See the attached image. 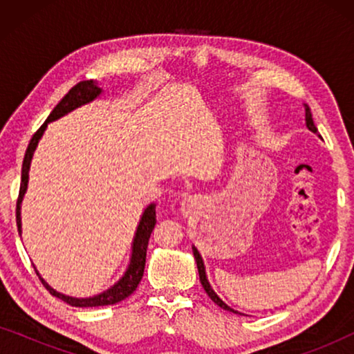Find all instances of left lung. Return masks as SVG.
<instances>
[{
    "label": "left lung",
    "mask_w": 354,
    "mask_h": 354,
    "mask_svg": "<svg viewBox=\"0 0 354 354\" xmlns=\"http://www.w3.org/2000/svg\"><path fill=\"white\" fill-rule=\"evenodd\" d=\"M304 113H306V125H308V129L311 130V132H314V133H317V129H316V125H314V120H313V114H311V109H309V106H306L304 104ZM193 254H195V259H196V266H198V274H200V282H201V285H203V288L206 290V293H207V297H209L212 301H214L217 306H221L222 309H227V311H232V308H229L227 306V304L222 301V299L217 297V295L214 293V290L211 288V285H209V282H207V279H206V272H205V264H203V259H201V256H200V253H198V250L195 248V246H193Z\"/></svg>",
    "instance_id": "left-lung-1"
}]
</instances>
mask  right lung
I'll list each match as a JSON object with an SVG mask.
<instances>
[{
  "mask_svg": "<svg viewBox=\"0 0 354 354\" xmlns=\"http://www.w3.org/2000/svg\"><path fill=\"white\" fill-rule=\"evenodd\" d=\"M101 88L96 86L93 80H82L79 84L72 86V88L67 91L64 98H62L59 103L56 104V108L51 111V114L48 115V119L43 122L40 129L33 133V137L28 143L26 156H24V162H22V178H21V188H19V196H17V203H16V221H17V229L21 232V203L24 198V193L27 190V182H28V169H30V161L33 156V151H35L38 140L45 132L48 122L51 120L59 119L61 115H64L69 113V111L79 108L80 104L88 103V101L95 100L96 96L100 95ZM156 225V205H149L147 209H145L142 221H140L137 234H135V240H133V251H132V261H130V266L127 269V272L122 279L119 280L118 283L114 285L113 288L106 290L104 293L98 295V297L93 298H72V297H66V295L57 293L56 290H53L50 285L46 282H43V279L40 277L41 283L45 285L48 292H50L53 297L62 299V301L69 303L71 306H77V308H95V306H106V304H115L119 301H122L127 297H130L135 290H137L140 280L143 277L145 272V263H147V248H148V241H149V235ZM38 275V272H37Z\"/></svg>",
  "mask_w": 354,
  "mask_h": 354,
  "instance_id": "1",
  "label": "right lung"
}]
</instances>
